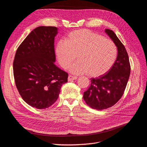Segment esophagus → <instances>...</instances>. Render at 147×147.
<instances>
[{
    "label": "esophagus",
    "instance_id": "34e87169",
    "mask_svg": "<svg viewBox=\"0 0 147 147\" xmlns=\"http://www.w3.org/2000/svg\"><path fill=\"white\" fill-rule=\"evenodd\" d=\"M77 79V77H74V76L69 75L68 77V81H71L72 80H75Z\"/></svg>",
    "mask_w": 147,
    "mask_h": 147
}]
</instances>
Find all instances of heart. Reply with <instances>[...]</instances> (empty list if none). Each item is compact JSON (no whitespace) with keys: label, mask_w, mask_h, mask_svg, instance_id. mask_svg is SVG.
<instances>
[{"label":"heart","mask_w":147,"mask_h":147,"mask_svg":"<svg viewBox=\"0 0 147 147\" xmlns=\"http://www.w3.org/2000/svg\"><path fill=\"white\" fill-rule=\"evenodd\" d=\"M55 54L60 65L68 69L77 57L78 61L70 67L75 74L87 73L90 77L101 76L113 66L117 48L112 41L87 29L70 32L64 40L58 42Z\"/></svg>","instance_id":"b5f03b06"}]
</instances>
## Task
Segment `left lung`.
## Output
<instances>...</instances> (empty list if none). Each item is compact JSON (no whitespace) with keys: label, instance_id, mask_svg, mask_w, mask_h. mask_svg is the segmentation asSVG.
<instances>
[{"label":"left lung","instance_id":"1","mask_svg":"<svg viewBox=\"0 0 147 147\" xmlns=\"http://www.w3.org/2000/svg\"><path fill=\"white\" fill-rule=\"evenodd\" d=\"M105 32L118 49V56L107 74L90 79L91 84L84 92L83 99L92 109L104 110L113 106L124 92L130 74V65L127 52L115 33L109 29Z\"/></svg>","mask_w":147,"mask_h":147}]
</instances>
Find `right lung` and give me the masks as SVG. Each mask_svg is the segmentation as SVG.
I'll return each mask as SVG.
<instances>
[{"instance_id":"add662e5","label":"right lung","mask_w":147,"mask_h":147,"mask_svg":"<svg viewBox=\"0 0 147 147\" xmlns=\"http://www.w3.org/2000/svg\"><path fill=\"white\" fill-rule=\"evenodd\" d=\"M58 29H34L17 49L13 62L16 86L28 104L38 109L50 107L58 98L68 74L55 64L54 40Z\"/></svg>"}]
</instances>
